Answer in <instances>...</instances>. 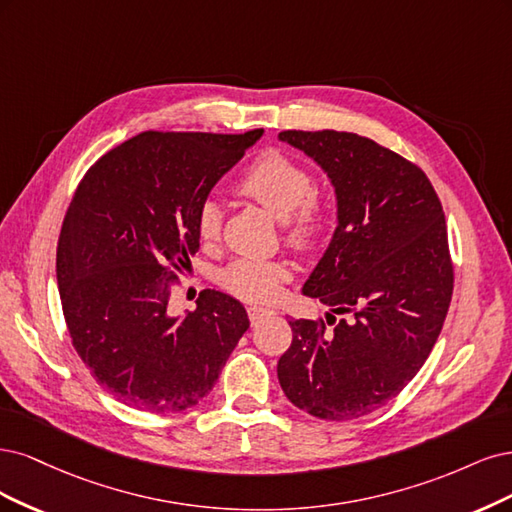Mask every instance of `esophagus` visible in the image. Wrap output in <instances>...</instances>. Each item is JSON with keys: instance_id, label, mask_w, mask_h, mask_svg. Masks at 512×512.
Instances as JSON below:
<instances>
[{"instance_id": "1", "label": "esophagus", "mask_w": 512, "mask_h": 512, "mask_svg": "<svg viewBox=\"0 0 512 512\" xmlns=\"http://www.w3.org/2000/svg\"><path fill=\"white\" fill-rule=\"evenodd\" d=\"M246 312H249L251 323H257V321H261V319L276 315V312H274L272 308H263V306H249V310H246Z\"/></svg>"}]
</instances>
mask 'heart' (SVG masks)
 <instances>
[{
	"mask_svg": "<svg viewBox=\"0 0 512 512\" xmlns=\"http://www.w3.org/2000/svg\"><path fill=\"white\" fill-rule=\"evenodd\" d=\"M238 193L283 221L285 240L298 251H312L329 227V206L315 193V178L300 161L280 151L261 153L238 180ZM223 212L217 202H204L197 214V236L217 242ZM289 270L278 261L236 259L221 272V285L249 302L272 300Z\"/></svg>",
	"mask_w": 512,
	"mask_h": 512,
	"instance_id": "heart-1",
	"label": "heart"
}]
</instances>
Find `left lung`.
Masks as SVG:
<instances>
[{
    "label": "left lung",
    "instance_id": "left-lung-1",
    "mask_svg": "<svg viewBox=\"0 0 512 512\" xmlns=\"http://www.w3.org/2000/svg\"><path fill=\"white\" fill-rule=\"evenodd\" d=\"M278 140L319 163L338 204L332 242L302 289L332 312L327 323L289 321L278 383L312 417H364L415 378L447 317L453 263L442 204L421 168L370 138L289 129Z\"/></svg>",
    "mask_w": 512,
    "mask_h": 512
}]
</instances>
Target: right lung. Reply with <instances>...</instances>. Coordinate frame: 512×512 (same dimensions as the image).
Returning <instances> with one entry per match:
<instances>
[{"instance_id":"obj_1","label":"right lung","mask_w":512,"mask_h":512,"mask_svg":"<svg viewBox=\"0 0 512 512\" xmlns=\"http://www.w3.org/2000/svg\"><path fill=\"white\" fill-rule=\"evenodd\" d=\"M263 134L144 131L97 159L57 244V285L72 344L112 398L144 412L202 402L249 329L244 306L206 289L170 315L176 272L200 249L197 214L219 178Z\"/></svg>"}]
</instances>
